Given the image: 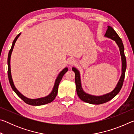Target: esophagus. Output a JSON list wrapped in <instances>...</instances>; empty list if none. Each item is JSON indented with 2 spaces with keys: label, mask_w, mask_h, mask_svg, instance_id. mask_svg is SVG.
I'll list each match as a JSON object with an SVG mask.
<instances>
[{
  "label": "esophagus",
  "mask_w": 134,
  "mask_h": 134,
  "mask_svg": "<svg viewBox=\"0 0 134 134\" xmlns=\"http://www.w3.org/2000/svg\"><path fill=\"white\" fill-rule=\"evenodd\" d=\"M68 63H69V65H74V64H75L76 61L73 58H70V59H69V61H68Z\"/></svg>",
  "instance_id": "esophagus-1"
}]
</instances>
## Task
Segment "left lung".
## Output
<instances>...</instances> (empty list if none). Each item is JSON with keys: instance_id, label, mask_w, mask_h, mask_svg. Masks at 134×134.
<instances>
[{"instance_id": "8db88e82", "label": "left lung", "mask_w": 134, "mask_h": 134, "mask_svg": "<svg viewBox=\"0 0 134 134\" xmlns=\"http://www.w3.org/2000/svg\"><path fill=\"white\" fill-rule=\"evenodd\" d=\"M105 36L115 41V42H116L119 48L120 54H121L122 59V75L121 77H120V79L118 83L117 84L116 87L115 88L113 91L109 93L104 94L103 96H93V95L86 93L83 91L82 87H81L80 72H79V70L76 69L75 67L72 68V70L75 73L76 91L79 98L81 100L85 102L86 103L93 104V105H100V104L105 103L107 102L110 100L115 96H116L121 89L122 85H123L125 75V71L126 69V60L125 55L124 54V47L123 43H122V40L119 37V35L117 34L116 32L115 31L114 29L110 26H108V29L106 32Z\"/></svg>"}]
</instances>
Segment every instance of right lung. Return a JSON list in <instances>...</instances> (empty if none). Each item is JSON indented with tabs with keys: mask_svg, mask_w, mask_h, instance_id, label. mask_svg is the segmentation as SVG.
Returning <instances> with one entry per match:
<instances>
[{
	"mask_svg": "<svg viewBox=\"0 0 134 134\" xmlns=\"http://www.w3.org/2000/svg\"><path fill=\"white\" fill-rule=\"evenodd\" d=\"M21 35V33L19 34L16 38H15V40H13L12 45V47L10 49L9 52V54H8V78H9V81L10 85L11 86V87L13 89V91H14L16 94L18 96H19L20 98H21L22 100H24L25 102L26 103L28 104V105H32V106H40V105H45V104L53 102L54 99L55 98V97L57 94L58 93V85L60 84L61 80L63 78V76L64 75L65 72H66L68 71V68L65 67V69H63L62 71H61L60 73H59L58 76L57 77L55 81V84H54L53 89L52 90V92H51V93L48 94L47 96H45L44 97H41V98H38V99H28L27 97H25L24 95H22L21 93H20L18 90L16 89V88L15 87V86L13 84L12 79V76H11V72H10V57H11V54H12V52L13 51V47H14V45L18 37H19V35Z\"/></svg>",
	"mask_w": 134,
	"mask_h": 134,
	"instance_id": "right-lung-1",
	"label": "right lung"
}]
</instances>
